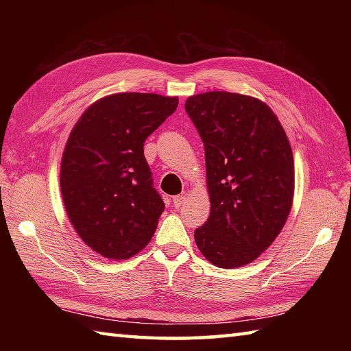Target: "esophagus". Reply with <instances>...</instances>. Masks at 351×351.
Segmentation results:
<instances>
[{
  "label": "esophagus",
  "instance_id": "esophagus-1",
  "mask_svg": "<svg viewBox=\"0 0 351 351\" xmlns=\"http://www.w3.org/2000/svg\"><path fill=\"white\" fill-rule=\"evenodd\" d=\"M185 199H187V196H185L184 193H182V195L175 196V197H173V206H175V208H181V206L185 204Z\"/></svg>",
  "mask_w": 351,
  "mask_h": 351
}]
</instances>
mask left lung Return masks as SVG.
I'll use <instances>...</instances> for the list:
<instances>
[{
	"mask_svg": "<svg viewBox=\"0 0 351 351\" xmlns=\"http://www.w3.org/2000/svg\"><path fill=\"white\" fill-rule=\"evenodd\" d=\"M185 110L205 146L211 211L195 230L200 253L220 268L253 263L285 226L294 160L285 130L258 98L230 92L189 96Z\"/></svg>",
	"mask_w": 351,
	"mask_h": 351,
	"instance_id": "left-lung-1",
	"label": "left lung"
}]
</instances>
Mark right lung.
Instances as JSON below:
<instances>
[{
  "label": "right lung",
  "instance_id": "1",
  "mask_svg": "<svg viewBox=\"0 0 351 351\" xmlns=\"http://www.w3.org/2000/svg\"><path fill=\"white\" fill-rule=\"evenodd\" d=\"M176 96L113 93L93 102L66 141L60 190L81 240L108 259L151 241L164 211L143 155L145 140L175 113Z\"/></svg>",
  "mask_w": 351,
  "mask_h": 351
}]
</instances>
